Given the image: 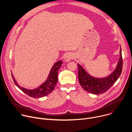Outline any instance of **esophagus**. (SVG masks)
Masks as SVG:
<instances>
[{
	"label": "esophagus",
	"mask_w": 132,
	"mask_h": 132,
	"mask_svg": "<svg viewBox=\"0 0 132 132\" xmlns=\"http://www.w3.org/2000/svg\"><path fill=\"white\" fill-rule=\"evenodd\" d=\"M73 58V55L72 53H66L64 56V61L66 62H69L71 60H72Z\"/></svg>",
	"instance_id": "34e87169"
}]
</instances>
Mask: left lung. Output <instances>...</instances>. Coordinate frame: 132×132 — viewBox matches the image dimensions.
Here are the masks:
<instances>
[{
	"label": "left lung",
	"mask_w": 132,
	"mask_h": 132,
	"mask_svg": "<svg viewBox=\"0 0 132 132\" xmlns=\"http://www.w3.org/2000/svg\"><path fill=\"white\" fill-rule=\"evenodd\" d=\"M123 60L121 48L120 49V57L115 70L105 78H95L86 72L83 67L78 64V78L82 88L93 94H102L106 92L118 79L122 70Z\"/></svg>",
	"instance_id": "left-lung-1"
}]
</instances>
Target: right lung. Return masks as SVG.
<instances>
[{"mask_svg": "<svg viewBox=\"0 0 132 132\" xmlns=\"http://www.w3.org/2000/svg\"><path fill=\"white\" fill-rule=\"evenodd\" d=\"M62 64V61H59L54 63L50 71L46 80L42 84L34 89H28L21 86L17 83L12 72L11 75L14 83L22 91L31 97L41 98L49 95L55 88L58 80V71Z\"/></svg>", "mask_w": 132, "mask_h": 132, "instance_id": "1", "label": "right lung"}]
</instances>
